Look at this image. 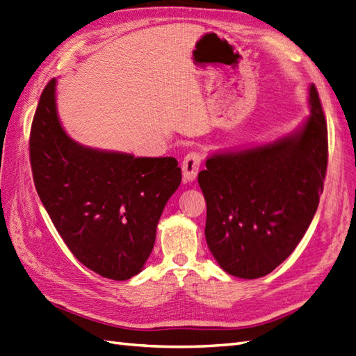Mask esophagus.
<instances>
[{"instance_id": "1", "label": "esophagus", "mask_w": 356, "mask_h": 356, "mask_svg": "<svg viewBox=\"0 0 356 356\" xmlns=\"http://www.w3.org/2000/svg\"><path fill=\"white\" fill-rule=\"evenodd\" d=\"M202 165V153L189 152L181 162V171H184V179L186 181H193L197 177L198 168Z\"/></svg>"}]
</instances>
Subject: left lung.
I'll use <instances>...</instances> for the list:
<instances>
[{"label":"left lung","mask_w":356,"mask_h":356,"mask_svg":"<svg viewBox=\"0 0 356 356\" xmlns=\"http://www.w3.org/2000/svg\"><path fill=\"white\" fill-rule=\"evenodd\" d=\"M299 132L275 143L207 158L198 172L206 242L233 277L254 280L284 261L317 211L327 167V129L317 88Z\"/></svg>","instance_id":"1"}]
</instances>
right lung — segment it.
Masks as SVG:
<instances>
[{"instance_id":"1","label":"right lung","mask_w":356,"mask_h":356,"mask_svg":"<svg viewBox=\"0 0 356 356\" xmlns=\"http://www.w3.org/2000/svg\"><path fill=\"white\" fill-rule=\"evenodd\" d=\"M56 78L43 88L30 132L35 191L70 252L105 278L140 273L168 198L181 180L175 158H135L70 140L56 106Z\"/></svg>"}]
</instances>
